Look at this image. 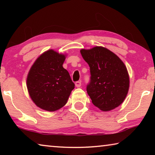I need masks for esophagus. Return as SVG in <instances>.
<instances>
[{
  "label": "esophagus",
  "mask_w": 155,
  "mask_h": 155,
  "mask_svg": "<svg viewBox=\"0 0 155 155\" xmlns=\"http://www.w3.org/2000/svg\"><path fill=\"white\" fill-rule=\"evenodd\" d=\"M75 85L77 87H80L81 86V81H77V82L75 83Z\"/></svg>",
  "instance_id": "34e87169"
}]
</instances>
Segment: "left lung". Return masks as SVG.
Returning <instances> with one entry per match:
<instances>
[{"instance_id": "8db88e82", "label": "left lung", "mask_w": 155, "mask_h": 155, "mask_svg": "<svg viewBox=\"0 0 155 155\" xmlns=\"http://www.w3.org/2000/svg\"><path fill=\"white\" fill-rule=\"evenodd\" d=\"M81 53L90 68V81L86 90L92 103L104 111L118 107L129 88V77L124 63L101 46L82 49Z\"/></svg>"}]
</instances>
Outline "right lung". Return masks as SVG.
<instances>
[{"mask_svg": "<svg viewBox=\"0 0 155 155\" xmlns=\"http://www.w3.org/2000/svg\"><path fill=\"white\" fill-rule=\"evenodd\" d=\"M64 54L49 50L38 57L28 72L27 84L31 99L37 106L48 111L66 104L74 83L63 68Z\"/></svg>", "mask_w": 155, "mask_h": 155, "instance_id": "obj_1", "label": "right lung"}]
</instances>
